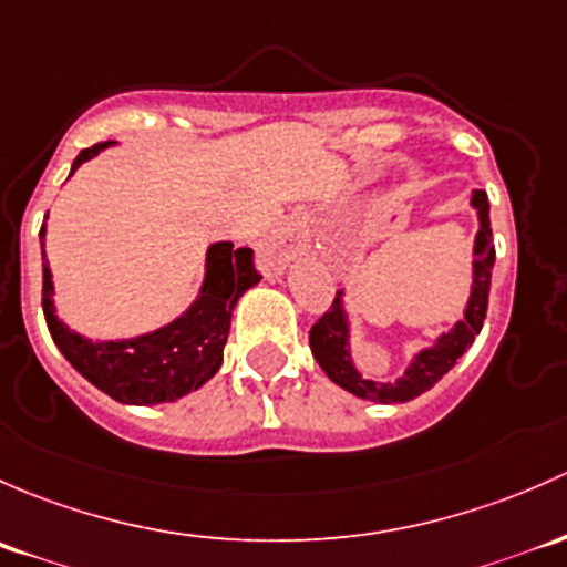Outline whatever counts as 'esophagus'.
Here are the masks:
<instances>
[{
    "mask_svg": "<svg viewBox=\"0 0 567 567\" xmlns=\"http://www.w3.org/2000/svg\"><path fill=\"white\" fill-rule=\"evenodd\" d=\"M300 250V231L291 224L278 226V229L272 231V235H267L265 243L259 245L261 261H265V267H270V270H281V267L289 265Z\"/></svg>",
    "mask_w": 567,
    "mask_h": 567,
    "instance_id": "34e87169",
    "label": "esophagus"
}]
</instances>
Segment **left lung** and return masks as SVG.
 <instances>
[{"label": "left lung", "instance_id": "left-lung-1", "mask_svg": "<svg viewBox=\"0 0 567 567\" xmlns=\"http://www.w3.org/2000/svg\"><path fill=\"white\" fill-rule=\"evenodd\" d=\"M470 204L477 213V235L475 248H472L475 259H472V289L464 308V319H458L447 332H440L431 347L420 349L395 382H373V379H365L352 363V347H349L352 327H349V313L347 306H343L341 289L332 300L330 311L319 322H313L311 332H308L313 358L338 388L349 390L358 399L377 401V404H404V401L417 399L420 393L434 388L456 365L461 354L472 347L475 336L481 332L483 319H486L494 270V237L492 220H488L486 190H472Z\"/></svg>", "mask_w": 567, "mask_h": 567}]
</instances>
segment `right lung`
Segmentation results:
<instances>
[{"mask_svg":"<svg viewBox=\"0 0 567 567\" xmlns=\"http://www.w3.org/2000/svg\"><path fill=\"white\" fill-rule=\"evenodd\" d=\"M111 144L114 142L81 150L70 174ZM43 240L45 224L40 229V243ZM256 284L259 272L254 270V250L235 248L226 240L213 243L204 261L202 289L188 311L153 332L120 338V341H92L70 330L56 317L54 281H51L43 243V313L51 338L81 377L90 379L97 390L120 404H168L209 382L224 363L231 311L245 291Z\"/></svg>","mask_w":567,"mask_h":567,"instance_id":"right-lung-1","label":"right lung"}]
</instances>
